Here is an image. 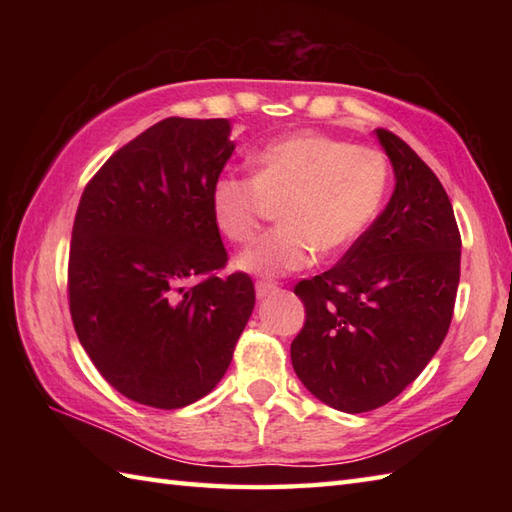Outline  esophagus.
<instances>
[{"instance_id": "1", "label": "esophagus", "mask_w": 512, "mask_h": 512, "mask_svg": "<svg viewBox=\"0 0 512 512\" xmlns=\"http://www.w3.org/2000/svg\"><path fill=\"white\" fill-rule=\"evenodd\" d=\"M255 292H257V299H266L270 295H275L277 284H273V281H257Z\"/></svg>"}]
</instances>
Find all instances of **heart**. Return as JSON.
<instances>
[{"label":"heart","instance_id":"heart-1","mask_svg":"<svg viewBox=\"0 0 512 512\" xmlns=\"http://www.w3.org/2000/svg\"><path fill=\"white\" fill-rule=\"evenodd\" d=\"M389 189V165L372 147L319 132H295L255 156V178L224 173L211 187L213 222L226 239L246 244L259 231L266 198L284 200V226L237 257L248 275L279 277L308 268L317 250L345 253L374 224Z\"/></svg>","mask_w":512,"mask_h":512}]
</instances>
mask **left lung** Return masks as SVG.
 I'll list each match as a JSON object with an SVG mask.
<instances>
[{
  "instance_id": "1",
  "label": "left lung",
  "mask_w": 512,
  "mask_h": 512,
  "mask_svg": "<svg viewBox=\"0 0 512 512\" xmlns=\"http://www.w3.org/2000/svg\"><path fill=\"white\" fill-rule=\"evenodd\" d=\"M394 193L334 268L303 279L306 323L292 367L314 398L345 413L387 405L449 332L462 239L447 191L405 140L376 129Z\"/></svg>"
}]
</instances>
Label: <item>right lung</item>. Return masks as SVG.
I'll list each match as a JSON object with an SVG mask.
<instances>
[{"label": "right lung", "instance_id": "1", "mask_svg": "<svg viewBox=\"0 0 512 512\" xmlns=\"http://www.w3.org/2000/svg\"><path fill=\"white\" fill-rule=\"evenodd\" d=\"M226 118L171 116L105 162L72 226L76 336L129 400L180 409L220 383L255 306L248 275L215 277L226 250L211 187L235 143Z\"/></svg>", "mask_w": 512, "mask_h": 512}]
</instances>
